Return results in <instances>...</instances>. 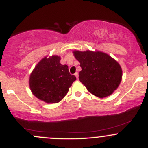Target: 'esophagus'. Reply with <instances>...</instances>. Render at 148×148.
I'll return each mask as SVG.
<instances>
[{
    "mask_svg": "<svg viewBox=\"0 0 148 148\" xmlns=\"http://www.w3.org/2000/svg\"><path fill=\"white\" fill-rule=\"evenodd\" d=\"M74 75H75L76 79H78V78H79V74H78V72H76L75 74H74Z\"/></svg>",
    "mask_w": 148,
    "mask_h": 148,
    "instance_id": "34e87169",
    "label": "esophagus"
}]
</instances>
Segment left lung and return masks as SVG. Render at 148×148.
I'll return each instance as SVG.
<instances>
[{
  "instance_id": "1",
  "label": "left lung",
  "mask_w": 148,
  "mask_h": 148,
  "mask_svg": "<svg viewBox=\"0 0 148 148\" xmlns=\"http://www.w3.org/2000/svg\"><path fill=\"white\" fill-rule=\"evenodd\" d=\"M80 62L79 80L92 95L103 98L113 94L122 80L120 64L109 55L99 51H73Z\"/></svg>"
}]
</instances>
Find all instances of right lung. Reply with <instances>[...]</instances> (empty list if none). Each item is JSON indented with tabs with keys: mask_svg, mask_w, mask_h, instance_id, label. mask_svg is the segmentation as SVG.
<instances>
[{
	"mask_svg": "<svg viewBox=\"0 0 148 148\" xmlns=\"http://www.w3.org/2000/svg\"><path fill=\"white\" fill-rule=\"evenodd\" d=\"M67 64H60L58 56L42 58L30 75L29 86L32 93L39 99L48 103L59 102L68 92L76 81Z\"/></svg>",
	"mask_w": 148,
	"mask_h": 148,
	"instance_id": "add662e5",
	"label": "right lung"
}]
</instances>
